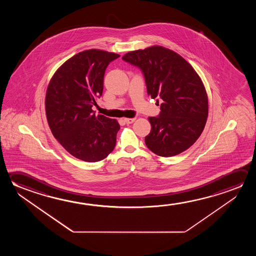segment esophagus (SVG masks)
<instances>
[{
  "mask_svg": "<svg viewBox=\"0 0 256 256\" xmlns=\"http://www.w3.org/2000/svg\"><path fill=\"white\" fill-rule=\"evenodd\" d=\"M124 122H126V124H131L136 122V118H124Z\"/></svg>",
  "mask_w": 256,
  "mask_h": 256,
  "instance_id": "34e87169",
  "label": "esophagus"
}]
</instances>
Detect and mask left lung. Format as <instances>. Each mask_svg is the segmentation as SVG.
Returning a JSON list of instances; mask_svg holds the SVG:
<instances>
[{
	"mask_svg": "<svg viewBox=\"0 0 256 256\" xmlns=\"http://www.w3.org/2000/svg\"><path fill=\"white\" fill-rule=\"evenodd\" d=\"M122 59L142 70L148 96L162 100L159 116L148 118V149L162 157L188 150L201 136L208 117L201 78L182 56L160 46L132 50Z\"/></svg>",
	"mask_w": 256,
	"mask_h": 256,
	"instance_id": "1",
	"label": "left lung"
}]
</instances>
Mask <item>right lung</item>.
<instances>
[{
  "label": "right lung",
  "instance_id": "add662e5",
  "mask_svg": "<svg viewBox=\"0 0 256 256\" xmlns=\"http://www.w3.org/2000/svg\"><path fill=\"white\" fill-rule=\"evenodd\" d=\"M120 55L98 49L83 50L55 72L47 86L46 114L50 131L66 151L78 159L96 162L114 151L120 124L96 115L109 63Z\"/></svg>",
  "mask_w": 256,
  "mask_h": 256
}]
</instances>
